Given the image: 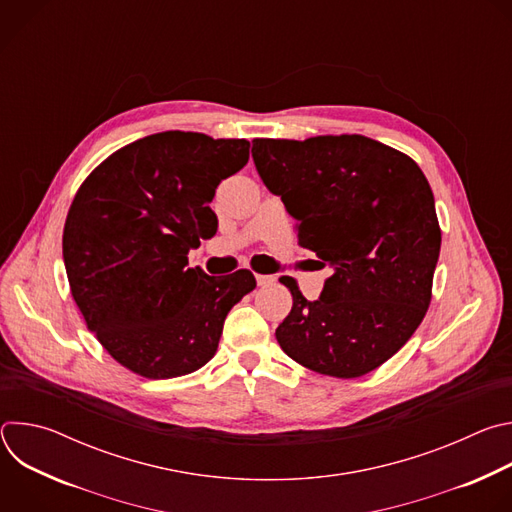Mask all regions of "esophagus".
<instances>
[{"label":"esophagus","mask_w":512,"mask_h":512,"mask_svg":"<svg viewBox=\"0 0 512 512\" xmlns=\"http://www.w3.org/2000/svg\"><path fill=\"white\" fill-rule=\"evenodd\" d=\"M255 277H257V285H261V287H267V285L275 283L273 275H255Z\"/></svg>","instance_id":"esophagus-1"}]
</instances>
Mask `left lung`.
Here are the masks:
<instances>
[{
	"mask_svg": "<svg viewBox=\"0 0 512 512\" xmlns=\"http://www.w3.org/2000/svg\"><path fill=\"white\" fill-rule=\"evenodd\" d=\"M263 184L296 218L298 243L332 267L308 302L281 277L294 306L277 326L302 367L356 379L379 369L419 328L431 302L442 229L421 168L358 133L253 139Z\"/></svg>",
	"mask_w": 512,
	"mask_h": 512,
	"instance_id": "obj_1",
	"label": "left lung"
}]
</instances>
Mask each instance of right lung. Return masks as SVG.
Instances as JSON below:
<instances>
[{"label": "right lung", "instance_id": "add662e5", "mask_svg": "<svg viewBox=\"0 0 512 512\" xmlns=\"http://www.w3.org/2000/svg\"><path fill=\"white\" fill-rule=\"evenodd\" d=\"M249 162L247 139L141 137L103 160L72 200L62 257L87 328L127 371L190 375L214 356L249 269L210 277L188 253L216 233V186Z\"/></svg>", "mask_w": 512, "mask_h": 512}]
</instances>
